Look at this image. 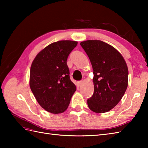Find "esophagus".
I'll list each match as a JSON object with an SVG mask.
<instances>
[{"label": "esophagus", "instance_id": "obj_1", "mask_svg": "<svg viewBox=\"0 0 148 148\" xmlns=\"http://www.w3.org/2000/svg\"><path fill=\"white\" fill-rule=\"evenodd\" d=\"M82 83H83V81H79V82H78V84H79V86H80L81 84H82Z\"/></svg>", "mask_w": 148, "mask_h": 148}]
</instances>
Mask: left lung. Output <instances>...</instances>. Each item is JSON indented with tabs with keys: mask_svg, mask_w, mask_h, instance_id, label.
I'll return each instance as SVG.
<instances>
[{
	"mask_svg": "<svg viewBox=\"0 0 148 148\" xmlns=\"http://www.w3.org/2000/svg\"><path fill=\"white\" fill-rule=\"evenodd\" d=\"M92 64L94 93L88 99V108L97 113L108 112L118 104L128 86V70L122 55L102 40L80 43Z\"/></svg>",
	"mask_w": 148,
	"mask_h": 148,
	"instance_id": "1",
	"label": "left lung"
}]
</instances>
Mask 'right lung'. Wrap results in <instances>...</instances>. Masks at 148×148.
<instances>
[{"label": "right lung", "mask_w": 148, "mask_h": 148, "mask_svg": "<svg viewBox=\"0 0 148 148\" xmlns=\"http://www.w3.org/2000/svg\"><path fill=\"white\" fill-rule=\"evenodd\" d=\"M77 41L59 40L37 55L30 67V87L39 105L48 112H64L76 86L70 79L67 60Z\"/></svg>", "instance_id": "obj_1"}]
</instances>
